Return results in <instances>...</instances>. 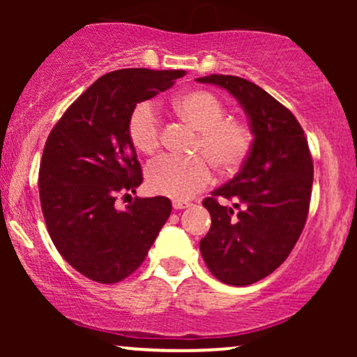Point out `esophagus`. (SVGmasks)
Instances as JSON below:
<instances>
[{"label":"esophagus","instance_id":"esophagus-1","mask_svg":"<svg viewBox=\"0 0 357 357\" xmlns=\"http://www.w3.org/2000/svg\"><path fill=\"white\" fill-rule=\"evenodd\" d=\"M190 206H191V203L181 202V199H174V202H173L174 210H184V208H190Z\"/></svg>","mask_w":357,"mask_h":357}]
</instances>
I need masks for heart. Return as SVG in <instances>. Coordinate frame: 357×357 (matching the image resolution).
Segmentation results:
<instances>
[{
    "label": "heart",
    "instance_id": "1",
    "mask_svg": "<svg viewBox=\"0 0 357 357\" xmlns=\"http://www.w3.org/2000/svg\"><path fill=\"white\" fill-rule=\"evenodd\" d=\"M181 122L198 130L195 151L203 153L221 173H235L252 149V130L243 122L225 119L227 109L215 93L190 90L173 102ZM130 144L144 155L158 153L161 146V122L149 102H141L127 121ZM211 181V167L203 158H161L146 169L147 188L173 199L192 198Z\"/></svg>",
    "mask_w": 357,
    "mask_h": 357
}]
</instances>
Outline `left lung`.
<instances>
[{
    "label": "left lung",
    "instance_id": "1",
    "mask_svg": "<svg viewBox=\"0 0 357 357\" xmlns=\"http://www.w3.org/2000/svg\"><path fill=\"white\" fill-rule=\"evenodd\" d=\"M196 82L218 85L235 97L253 136L238 174L203 202L211 228L199 250L220 282L255 284L284 264L304 230L314 179L309 144L294 114L253 82L233 75ZM221 199H230L234 208Z\"/></svg>",
    "mask_w": 357,
    "mask_h": 357
}]
</instances>
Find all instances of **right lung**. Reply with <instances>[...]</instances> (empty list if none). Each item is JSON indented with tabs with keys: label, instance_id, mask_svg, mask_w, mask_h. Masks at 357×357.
Listing matches in <instances>:
<instances>
[{
	"label": "right lung",
	"instance_id": "add662e5",
	"mask_svg": "<svg viewBox=\"0 0 357 357\" xmlns=\"http://www.w3.org/2000/svg\"><path fill=\"white\" fill-rule=\"evenodd\" d=\"M183 70L124 68L93 82L53 127L40 165V202L53 245L77 272L99 284L129 277L171 215L165 196L116 208L119 191L142 183L127 134L139 102L171 89Z\"/></svg>",
	"mask_w": 357,
	"mask_h": 357
}]
</instances>
